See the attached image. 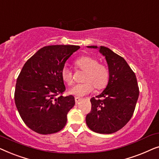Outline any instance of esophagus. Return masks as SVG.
Segmentation results:
<instances>
[{
	"label": "esophagus",
	"instance_id": "obj_1",
	"mask_svg": "<svg viewBox=\"0 0 159 159\" xmlns=\"http://www.w3.org/2000/svg\"><path fill=\"white\" fill-rule=\"evenodd\" d=\"M75 102H76V103H77L78 102H80V101H81V100H82L81 98H79V97H75Z\"/></svg>",
	"mask_w": 159,
	"mask_h": 159
}]
</instances>
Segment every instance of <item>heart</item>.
<instances>
[{
	"label": "heart",
	"mask_w": 159,
	"mask_h": 159,
	"mask_svg": "<svg viewBox=\"0 0 159 159\" xmlns=\"http://www.w3.org/2000/svg\"><path fill=\"white\" fill-rule=\"evenodd\" d=\"M76 69L84 71L82 77V83L76 84L69 90V93L77 96H83L90 92L93 88L98 90H103L109 82V70L107 66L98 63L97 58L90 56H82L75 61ZM61 79L67 85L71 86L74 83L73 73L64 67L61 71Z\"/></svg>",
	"instance_id": "b5f03b06"
}]
</instances>
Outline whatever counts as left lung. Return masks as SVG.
<instances>
[{
	"instance_id": "obj_1",
	"label": "left lung",
	"mask_w": 159,
	"mask_h": 159,
	"mask_svg": "<svg viewBox=\"0 0 159 159\" xmlns=\"http://www.w3.org/2000/svg\"><path fill=\"white\" fill-rule=\"evenodd\" d=\"M98 48L95 45L88 46ZM109 70V82L101 94L90 99L91 111L86 124L97 133L111 134L127 125L134 114L139 96L135 74L124 58L108 48L101 46Z\"/></svg>"
}]
</instances>
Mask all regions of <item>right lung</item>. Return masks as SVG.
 I'll return each instance as SVG.
<instances>
[{"label":"right lung","instance_id":"obj_1","mask_svg":"<svg viewBox=\"0 0 159 159\" xmlns=\"http://www.w3.org/2000/svg\"><path fill=\"white\" fill-rule=\"evenodd\" d=\"M78 45L45 46L24 65L16 80L14 101L21 118L30 129L42 134L59 132L66 125L67 114L75 106L66 90L61 71Z\"/></svg>","mask_w":159,"mask_h":159}]
</instances>
